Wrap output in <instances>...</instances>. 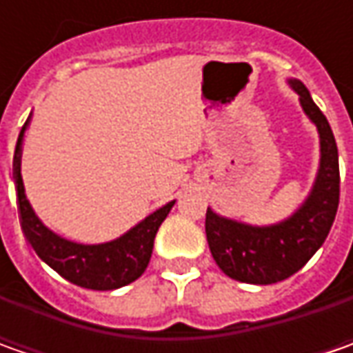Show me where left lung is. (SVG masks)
<instances>
[{"label":"left lung","mask_w":353,"mask_h":353,"mask_svg":"<svg viewBox=\"0 0 353 353\" xmlns=\"http://www.w3.org/2000/svg\"><path fill=\"white\" fill-rule=\"evenodd\" d=\"M287 84L299 94L303 112L319 131V170L305 202L277 224H245L208 206L206 239L212 257L228 277L239 283L271 285L303 269L324 243L340 202L338 147L330 123L301 80L289 78Z\"/></svg>","instance_id":"obj_1"}]
</instances>
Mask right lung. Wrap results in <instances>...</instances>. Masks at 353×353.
I'll use <instances>...</instances> for the list:
<instances>
[{
	"label": "right lung",
	"mask_w": 353,
	"mask_h": 353,
	"mask_svg": "<svg viewBox=\"0 0 353 353\" xmlns=\"http://www.w3.org/2000/svg\"><path fill=\"white\" fill-rule=\"evenodd\" d=\"M33 114H29L21 129L19 139L13 155V181L17 192V206L21 214V228L25 237L33 245L34 253L52 267L61 277L84 289L94 291H114L125 287L145 273L155 241L159 225L165 222L170 208L176 200H170L159 210L143 218L139 224L129 228L112 241L103 243H78L72 239L54 234L50 228L41 222L34 214L31 202L25 194V184L21 176V155H23V137L31 123Z\"/></svg>",
	"instance_id": "obj_1"
}]
</instances>
